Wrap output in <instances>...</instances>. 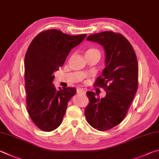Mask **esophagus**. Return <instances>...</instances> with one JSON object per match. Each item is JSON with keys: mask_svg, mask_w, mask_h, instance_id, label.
<instances>
[{"mask_svg": "<svg viewBox=\"0 0 159 159\" xmlns=\"http://www.w3.org/2000/svg\"><path fill=\"white\" fill-rule=\"evenodd\" d=\"M77 94H85V91L82 88H79V89H77Z\"/></svg>", "mask_w": 159, "mask_h": 159, "instance_id": "obj_1", "label": "esophagus"}]
</instances>
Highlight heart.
<instances>
[{"label": "heart", "mask_w": 159, "mask_h": 159, "mask_svg": "<svg viewBox=\"0 0 159 159\" xmlns=\"http://www.w3.org/2000/svg\"><path fill=\"white\" fill-rule=\"evenodd\" d=\"M101 56L99 49L94 47H89L85 51V56Z\"/></svg>", "instance_id": "1"}]
</instances>
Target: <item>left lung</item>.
Wrapping results in <instances>:
<instances>
[{"instance_id": "obj_1", "label": "left lung", "mask_w": 159, "mask_h": 159, "mask_svg": "<svg viewBox=\"0 0 159 159\" xmlns=\"http://www.w3.org/2000/svg\"><path fill=\"white\" fill-rule=\"evenodd\" d=\"M88 41L97 42L104 48L106 67L94 85L104 88L105 97H95L87 92L89 104L85 109L88 122L99 131H107L125 117L138 85V65L131 44L122 34L112 31L91 34Z\"/></svg>"}]
</instances>
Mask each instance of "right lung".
<instances>
[{"mask_svg": "<svg viewBox=\"0 0 159 159\" xmlns=\"http://www.w3.org/2000/svg\"><path fill=\"white\" fill-rule=\"evenodd\" d=\"M86 36L47 30L37 34L28 48L24 64L26 106L31 120L42 131H53L61 125L69 101L76 94L74 88L57 89L52 83L53 72Z\"/></svg>", "mask_w": 159, "mask_h": 159, "instance_id": "obj_1", "label": "right lung"}]
</instances>
